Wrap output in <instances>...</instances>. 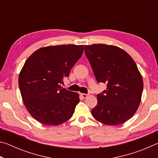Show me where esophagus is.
<instances>
[{"label": "esophagus", "mask_w": 158, "mask_h": 158, "mask_svg": "<svg viewBox=\"0 0 158 158\" xmlns=\"http://www.w3.org/2000/svg\"><path fill=\"white\" fill-rule=\"evenodd\" d=\"M80 95L81 96V97L84 98V99H85L88 98V96H89V95L88 94H85V93H80Z\"/></svg>", "instance_id": "esophagus-1"}]
</instances>
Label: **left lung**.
<instances>
[{"instance_id": "8db88e82", "label": "left lung", "mask_w": 158, "mask_h": 158, "mask_svg": "<svg viewBox=\"0 0 158 158\" xmlns=\"http://www.w3.org/2000/svg\"><path fill=\"white\" fill-rule=\"evenodd\" d=\"M84 51L96 80L107 84L106 90L97 96L93 116L108 125L126 122L137 111L143 88L135 60L125 51L114 45H84Z\"/></svg>"}]
</instances>
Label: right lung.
Instances as JSON below:
<instances>
[{"label": "right lung", "instance_id": "add662e5", "mask_svg": "<svg viewBox=\"0 0 158 158\" xmlns=\"http://www.w3.org/2000/svg\"><path fill=\"white\" fill-rule=\"evenodd\" d=\"M84 52V45L40 48L28 58L19 76L21 98L32 117L42 124L58 125L73 116L77 93L60 86Z\"/></svg>", "mask_w": 158, "mask_h": 158}]
</instances>
